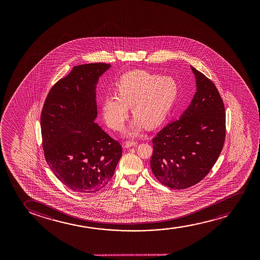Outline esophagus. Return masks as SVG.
Masks as SVG:
<instances>
[{
    "instance_id": "1",
    "label": "esophagus",
    "mask_w": 260,
    "mask_h": 260,
    "mask_svg": "<svg viewBox=\"0 0 260 260\" xmlns=\"http://www.w3.org/2000/svg\"><path fill=\"white\" fill-rule=\"evenodd\" d=\"M137 145H138V142H136V141H126L124 143V147L128 148V147L137 146Z\"/></svg>"
}]
</instances>
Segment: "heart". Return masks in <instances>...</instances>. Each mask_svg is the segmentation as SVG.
I'll return each mask as SVG.
<instances>
[{
    "instance_id": "obj_1",
    "label": "heart",
    "mask_w": 260,
    "mask_h": 260,
    "mask_svg": "<svg viewBox=\"0 0 260 260\" xmlns=\"http://www.w3.org/2000/svg\"><path fill=\"white\" fill-rule=\"evenodd\" d=\"M116 92L104 100V118L111 128L121 131L132 107L136 119L128 134L135 135L143 125L153 128L165 120L178 99V85L170 76L135 70L119 79Z\"/></svg>"
}]
</instances>
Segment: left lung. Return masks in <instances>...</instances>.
<instances>
[{"instance_id": "obj_1", "label": "left lung", "mask_w": 260, "mask_h": 260, "mask_svg": "<svg viewBox=\"0 0 260 260\" xmlns=\"http://www.w3.org/2000/svg\"><path fill=\"white\" fill-rule=\"evenodd\" d=\"M196 92L181 117L153 139L151 169L162 185L185 189L206 177L220 154L225 138L223 100L210 79L192 68Z\"/></svg>"}]
</instances>
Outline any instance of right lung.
<instances>
[{
  "mask_svg": "<svg viewBox=\"0 0 260 260\" xmlns=\"http://www.w3.org/2000/svg\"><path fill=\"white\" fill-rule=\"evenodd\" d=\"M106 63L74 67L48 93L41 129L47 164L66 186L96 192L114 175L122 153L120 143L94 122L96 85L110 68Z\"/></svg>",
  "mask_w": 260,
  "mask_h": 260,
  "instance_id": "add662e5",
  "label": "right lung"
}]
</instances>
